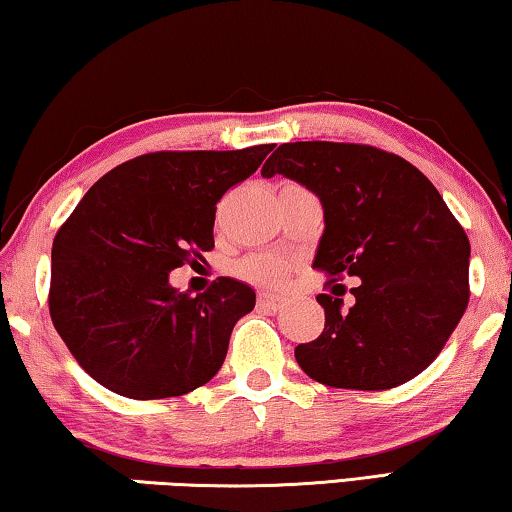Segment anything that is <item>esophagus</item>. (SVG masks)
<instances>
[{"instance_id": "34e87169", "label": "esophagus", "mask_w": 512, "mask_h": 512, "mask_svg": "<svg viewBox=\"0 0 512 512\" xmlns=\"http://www.w3.org/2000/svg\"><path fill=\"white\" fill-rule=\"evenodd\" d=\"M258 306H261V309H267V311H279V309H283V297L261 293V295H258Z\"/></svg>"}]
</instances>
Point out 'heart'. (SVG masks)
Here are the masks:
<instances>
[{"instance_id":"b5f03b06","label":"heart","mask_w":512,"mask_h":512,"mask_svg":"<svg viewBox=\"0 0 512 512\" xmlns=\"http://www.w3.org/2000/svg\"><path fill=\"white\" fill-rule=\"evenodd\" d=\"M240 274L249 281L265 283V286H279L288 277V263L281 261L279 256L256 254L242 261Z\"/></svg>"}]
</instances>
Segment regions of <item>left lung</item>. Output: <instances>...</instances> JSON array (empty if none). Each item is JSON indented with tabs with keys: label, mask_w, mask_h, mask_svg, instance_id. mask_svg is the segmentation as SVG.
<instances>
[{
	"label": "left lung",
	"mask_w": 512,
	"mask_h": 512,
	"mask_svg": "<svg viewBox=\"0 0 512 512\" xmlns=\"http://www.w3.org/2000/svg\"><path fill=\"white\" fill-rule=\"evenodd\" d=\"M318 196L325 231L313 267L352 277L355 304L318 295L325 329L295 348L302 371L336 389L382 391L437 359L469 302V238L435 185L366 144L295 141L263 164Z\"/></svg>",
	"instance_id": "left-lung-1"
}]
</instances>
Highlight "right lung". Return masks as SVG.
Wrapping results in <instances>:
<instances>
[{"instance_id": "obj_1", "label": "right lung", "mask_w": 512, "mask_h": 512, "mask_svg": "<svg viewBox=\"0 0 512 512\" xmlns=\"http://www.w3.org/2000/svg\"><path fill=\"white\" fill-rule=\"evenodd\" d=\"M274 144L242 151H160L102 176L52 245L50 316L70 355L102 387L135 400L210 382L256 293L229 277L196 297L169 272L206 261L217 201Z\"/></svg>"}]
</instances>
